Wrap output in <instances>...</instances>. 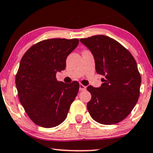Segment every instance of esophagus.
Listing matches in <instances>:
<instances>
[{
	"label": "esophagus",
	"mask_w": 153,
	"mask_h": 153,
	"mask_svg": "<svg viewBox=\"0 0 153 153\" xmlns=\"http://www.w3.org/2000/svg\"><path fill=\"white\" fill-rule=\"evenodd\" d=\"M79 90H80V91H85V90H86V87H85V86H84L83 85L80 84V88H79Z\"/></svg>",
	"instance_id": "esophagus-1"
}]
</instances>
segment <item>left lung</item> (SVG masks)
<instances>
[{"label": "left lung", "instance_id": "obj_1", "mask_svg": "<svg viewBox=\"0 0 153 153\" xmlns=\"http://www.w3.org/2000/svg\"><path fill=\"white\" fill-rule=\"evenodd\" d=\"M95 59L97 73L105 76L100 88L89 85L92 95L87 108L94 120L113 125L127 117L140 96L141 77L133 56L126 48L106 36L80 40Z\"/></svg>", "mask_w": 153, "mask_h": 153}]
</instances>
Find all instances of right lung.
I'll return each mask as SVG.
<instances>
[{"mask_svg":"<svg viewBox=\"0 0 153 153\" xmlns=\"http://www.w3.org/2000/svg\"><path fill=\"white\" fill-rule=\"evenodd\" d=\"M78 43L77 38L44 40L23 55L16 85L20 102L35 124L53 128L67 117L80 85L58 81L56 73L65 70L66 58Z\"/></svg>","mask_w":153,"mask_h":153,"instance_id":"1","label":"right lung"}]
</instances>
